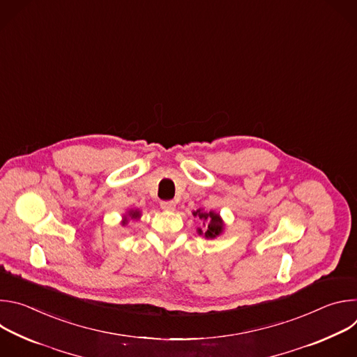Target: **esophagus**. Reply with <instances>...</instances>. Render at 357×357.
<instances>
[{
  "label": "esophagus",
  "instance_id": "obj_1",
  "mask_svg": "<svg viewBox=\"0 0 357 357\" xmlns=\"http://www.w3.org/2000/svg\"><path fill=\"white\" fill-rule=\"evenodd\" d=\"M161 208L164 211H175L176 203L174 200H165V202H161Z\"/></svg>",
  "mask_w": 357,
  "mask_h": 357
}]
</instances>
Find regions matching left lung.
<instances>
[{"instance_id": "8db88e82", "label": "left lung", "mask_w": 357, "mask_h": 357, "mask_svg": "<svg viewBox=\"0 0 357 357\" xmlns=\"http://www.w3.org/2000/svg\"><path fill=\"white\" fill-rule=\"evenodd\" d=\"M192 215L203 222V227L202 229L197 227L199 236H203L205 238H216L218 236H220L225 231L226 225H225L222 216L219 213H216L215 211L197 209V211L192 212Z\"/></svg>"}]
</instances>
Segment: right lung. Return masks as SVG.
Masks as SVG:
<instances>
[{"mask_svg": "<svg viewBox=\"0 0 357 357\" xmlns=\"http://www.w3.org/2000/svg\"><path fill=\"white\" fill-rule=\"evenodd\" d=\"M139 218H141V211H139V209H128V211L123 215L121 225L126 226L131 219H132V220H139Z\"/></svg>", "mask_w": 357, "mask_h": 357, "instance_id": "1", "label": "right lung"}]
</instances>
